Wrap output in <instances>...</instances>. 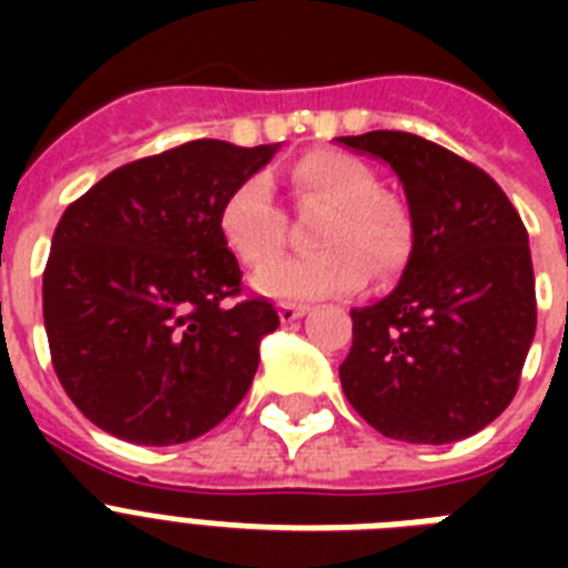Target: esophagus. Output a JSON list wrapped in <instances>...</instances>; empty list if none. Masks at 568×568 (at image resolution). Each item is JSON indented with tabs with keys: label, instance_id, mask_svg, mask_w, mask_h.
<instances>
[{
	"label": "esophagus",
	"instance_id": "1",
	"mask_svg": "<svg viewBox=\"0 0 568 568\" xmlns=\"http://www.w3.org/2000/svg\"><path fill=\"white\" fill-rule=\"evenodd\" d=\"M280 321H283V324H292V321H297V318H303V315H306V306H301V303H280Z\"/></svg>",
	"mask_w": 568,
	"mask_h": 568
}]
</instances>
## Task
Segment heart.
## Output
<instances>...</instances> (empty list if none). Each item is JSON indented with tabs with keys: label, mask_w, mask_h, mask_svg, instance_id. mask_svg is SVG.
<instances>
[{
	"label": "heart",
	"mask_w": 568,
	"mask_h": 568,
	"mask_svg": "<svg viewBox=\"0 0 568 568\" xmlns=\"http://www.w3.org/2000/svg\"><path fill=\"white\" fill-rule=\"evenodd\" d=\"M294 200L327 209L310 258H283L253 276L256 292L276 301L354 294L368 283V263L392 274L406 256L404 212L377 194V176L347 153H310L292 168ZM221 235L244 267H262L283 250V212L265 176H250L221 205Z\"/></svg>",
	"instance_id": "b5f03b06"
}]
</instances>
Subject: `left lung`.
Here are the masks:
<instances>
[{"mask_svg":"<svg viewBox=\"0 0 568 568\" xmlns=\"http://www.w3.org/2000/svg\"><path fill=\"white\" fill-rule=\"evenodd\" d=\"M404 185L413 250L383 301L351 310L347 400L388 439L448 445L510 406L537 333L528 230L498 182L409 132L336 138Z\"/></svg>","mask_w":568,"mask_h":568,"instance_id":"8db88e82","label":"left lung"}]
</instances>
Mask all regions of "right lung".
<instances>
[{
	"label": "right lung",
	"mask_w": 568,
	"mask_h": 568,
	"mask_svg": "<svg viewBox=\"0 0 568 568\" xmlns=\"http://www.w3.org/2000/svg\"><path fill=\"white\" fill-rule=\"evenodd\" d=\"M280 144L189 141L111 171L67 205L43 271V324L84 418L135 445H180L247 395L258 342L280 327L241 292L221 205Z\"/></svg>",
	"instance_id": "obj_1"
}]
</instances>
